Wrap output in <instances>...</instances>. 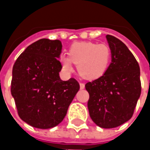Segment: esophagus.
Here are the masks:
<instances>
[{
	"mask_svg": "<svg viewBox=\"0 0 150 150\" xmlns=\"http://www.w3.org/2000/svg\"><path fill=\"white\" fill-rule=\"evenodd\" d=\"M84 88H85V84L84 83H80V89H84Z\"/></svg>",
	"mask_w": 150,
	"mask_h": 150,
	"instance_id": "obj_1",
	"label": "esophagus"
}]
</instances>
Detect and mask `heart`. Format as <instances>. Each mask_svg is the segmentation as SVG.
Listing matches in <instances>:
<instances>
[{
    "label": "heart",
    "mask_w": 150,
    "mask_h": 150,
    "mask_svg": "<svg viewBox=\"0 0 150 150\" xmlns=\"http://www.w3.org/2000/svg\"><path fill=\"white\" fill-rule=\"evenodd\" d=\"M110 59L111 50L107 44L90 42H75L69 49L68 57H60L65 72H72V62L77 65L78 74L86 80H95L102 77L108 67Z\"/></svg>",
    "instance_id": "b5f03b06"
}]
</instances>
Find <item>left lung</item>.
Here are the masks:
<instances>
[{"instance_id":"obj_1","label":"left lung","mask_w":150,"mask_h":150,"mask_svg":"<svg viewBox=\"0 0 150 150\" xmlns=\"http://www.w3.org/2000/svg\"><path fill=\"white\" fill-rule=\"evenodd\" d=\"M111 63L99 78L86 83L92 120L103 129L122 125L132 118L141 93L140 69L135 57L119 39L107 35Z\"/></svg>"}]
</instances>
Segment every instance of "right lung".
Returning a JSON list of instances; mask_svg holds the SVG:
<instances>
[{"instance_id": "obj_1", "label": "right lung", "mask_w": 150, "mask_h": 150, "mask_svg": "<svg viewBox=\"0 0 150 150\" xmlns=\"http://www.w3.org/2000/svg\"><path fill=\"white\" fill-rule=\"evenodd\" d=\"M59 40L40 39L18 57L12 68L11 93L24 122L47 129L58 125L80 88L74 78L62 81Z\"/></svg>"}]
</instances>
